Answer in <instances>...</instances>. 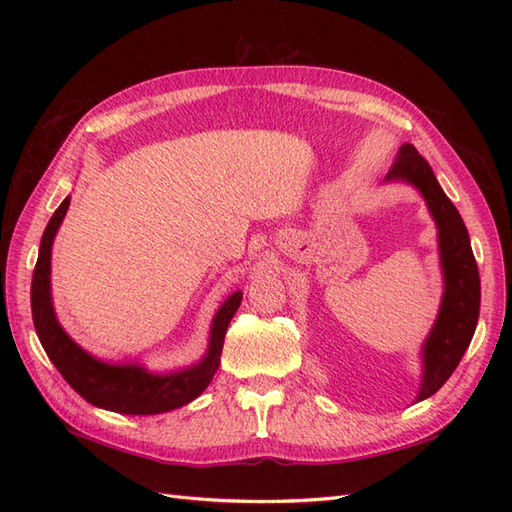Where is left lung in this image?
I'll return each instance as SVG.
<instances>
[{"instance_id":"8db88e82","label":"left lung","mask_w":512,"mask_h":512,"mask_svg":"<svg viewBox=\"0 0 512 512\" xmlns=\"http://www.w3.org/2000/svg\"><path fill=\"white\" fill-rule=\"evenodd\" d=\"M386 179H406L414 183L425 196L440 230L446 290L438 322L425 344V378L421 395H418V399H425L442 389L472 342L480 309V277L468 228L455 205L442 192L431 166L414 145L406 143L399 149Z\"/></svg>"}]
</instances>
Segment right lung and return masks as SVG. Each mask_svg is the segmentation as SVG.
<instances>
[{
    "label": "right lung",
    "mask_w": 512,
    "mask_h": 512,
    "mask_svg": "<svg viewBox=\"0 0 512 512\" xmlns=\"http://www.w3.org/2000/svg\"><path fill=\"white\" fill-rule=\"evenodd\" d=\"M68 205L70 198L57 207L49 226L44 230L32 280V316L44 352L49 354V359L72 389L98 408L119 414H160L190 404L192 399L207 389V384L220 367L226 329L232 316L237 314L243 292L230 294L220 307V312L215 314L209 354L196 367L170 376H151L143 367L136 365L115 367L100 363L64 333L55 320L51 305V245Z\"/></svg>",
    "instance_id": "obj_1"
}]
</instances>
